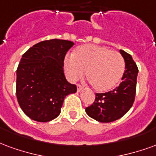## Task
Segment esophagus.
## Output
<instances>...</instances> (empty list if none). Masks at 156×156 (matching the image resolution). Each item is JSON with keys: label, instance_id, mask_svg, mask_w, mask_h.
I'll return each mask as SVG.
<instances>
[{"label": "esophagus", "instance_id": "esophagus-1", "mask_svg": "<svg viewBox=\"0 0 156 156\" xmlns=\"http://www.w3.org/2000/svg\"><path fill=\"white\" fill-rule=\"evenodd\" d=\"M83 88V86L81 85H80V84H77V90L80 91V90H81V89Z\"/></svg>", "mask_w": 156, "mask_h": 156}]
</instances>
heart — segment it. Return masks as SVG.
Listing matches in <instances>:
<instances>
[{
    "instance_id": "heart-1",
    "label": "heart",
    "mask_w": 156,
    "mask_h": 156,
    "mask_svg": "<svg viewBox=\"0 0 156 156\" xmlns=\"http://www.w3.org/2000/svg\"><path fill=\"white\" fill-rule=\"evenodd\" d=\"M66 76L71 82L83 76L92 88L99 92L113 89L119 83L125 70L123 56L116 51L95 45H83L74 51L71 57L64 61Z\"/></svg>"
}]
</instances>
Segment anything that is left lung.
Returning a JSON list of instances; mask_svg holds the SVG:
<instances>
[{"mask_svg":"<svg viewBox=\"0 0 156 156\" xmlns=\"http://www.w3.org/2000/svg\"><path fill=\"white\" fill-rule=\"evenodd\" d=\"M126 63L122 82L105 93H95V101L86 108V114L99 122L109 123L120 119L133 105L136 92L138 67L131 55L120 51Z\"/></svg>","mask_w":156,"mask_h":156,"instance_id":"obj_1","label":"left lung"}]
</instances>
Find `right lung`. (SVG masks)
<instances>
[{"label":"right lung","instance_id":"obj_1","mask_svg":"<svg viewBox=\"0 0 156 156\" xmlns=\"http://www.w3.org/2000/svg\"><path fill=\"white\" fill-rule=\"evenodd\" d=\"M70 41L39 42L24 53L16 70V98L27 116L48 122L60 115L66 96L77 90L65 77L64 59Z\"/></svg>","mask_w":156,"mask_h":156}]
</instances>
